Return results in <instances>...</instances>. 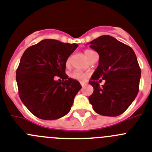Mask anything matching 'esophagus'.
I'll return each instance as SVG.
<instances>
[{"mask_svg": "<svg viewBox=\"0 0 152 152\" xmlns=\"http://www.w3.org/2000/svg\"><path fill=\"white\" fill-rule=\"evenodd\" d=\"M80 84H81V86H83V87H84V86L86 85V83H84V82H81V83H80Z\"/></svg>", "mask_w": 152, "mask_h": 152, "instance_id": "34e87169", "label": "esophagus"}]
</instances>
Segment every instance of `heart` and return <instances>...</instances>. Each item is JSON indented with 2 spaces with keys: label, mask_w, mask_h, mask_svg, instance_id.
<instances>
[{
  "label": "heart",
  "mask_w": 152,
  "mask_h": 152,
  "mask_svg": "<svg viewBox=\"0 0 152 152\" xmlns=\"http://www.w3.org/2000/svg\"><path fill=\"white\" fill-rule=\"evenodd\" d=\"M91 52H93L92 50H85V55H86V58H88V57L89 56V54H91ZM69 62V60L67 61L66 64H68ZM88 73H84V72H79V71H75V72H73V73L70 74V76L73 79H77V80H81V81H83L85 79L87 78L88 76Z\"/></svg>",
  "instance_id": "1"
}]
</instances>
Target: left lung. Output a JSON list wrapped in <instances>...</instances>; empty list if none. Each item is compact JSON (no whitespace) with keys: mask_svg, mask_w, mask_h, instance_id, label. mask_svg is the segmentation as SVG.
Returning <instances> with one entry per match:
<instances>
[{"mask_svg":"<svg viewBox=\"0 0 152 152\" xmlns=\"http://www.w3.org/2000/svg\"><path fill=\"white\" fill-rule=\"evenodd\" d=\"M89 45L99 55L98 66L89 81L94 88L89 102L100 115L117 117L130 106L139 92L141 69L136 54L110 35H102ZM102 79L105 83L100 86L98 82Z\"/></svg>","mask_w":152,"mask_h":152,"instance_id":"1","label":"left lung"}]
</instances>
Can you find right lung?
Instances as JSON below:
<instances>
[{"label": "right lung", "instance_id": "1", "mask_svg": "<svg viewBox=\"0 0 152 152\" xmlns=\"http://www.w3.org/2000/svg\"><path fill=\"white\" fill-rule=\"evenodd\" d=\"M76 44L45 39L28 48L16 69L19 95L28 110L42 120H57L69 113L81 89L80 83L65 73L68 57ZM57 77L62 79L58 82Z\"/></svg>", "mask_w": 152, "mask_h": 152}]
</instances>
